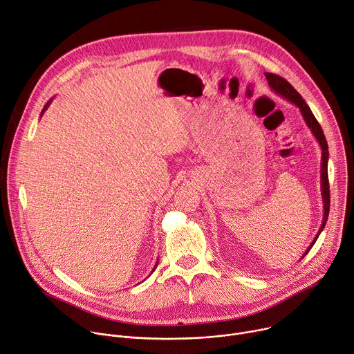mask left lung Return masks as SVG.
<instances>
[{
    "label": "left lung",
    "mask_w": 354,
    "mask_h": 354,
    "mask_svg": "<svg viewBox=\"0 0 354 354\" xmlns=\"http://www.w3.org/2000/svg\"><path fill=\"white\" fill-rule=\"evenodd\" d=\"M266 77H267L268 84L271 86L272 90H275L277 93H279L282 95V97H285L286 100H289V102L294 103L295 106H298L301 109V113H302L308 127L310 128V131L315 136V138L319 141L320 148H322V196H324V205H325V217H324L322 226H320V230H319V233H320V232L324 230L325 224L328 221L329 209H330V190H329V178H328V156H329L328 141H326L325 134L322 131V127H320V124L317 122V120L312 114L309 106L301 97V94L291 86V83H288L283 77H281V76H278L275 73H266ZM317 237H319V234L315 237L312 245L315 244ZM310 247H309V250H310ZM308 251H306V254H308ZM306 254H304V255H306Z\"/></svg>",
    "instance_id": "8db88e82"
}]
</instances>
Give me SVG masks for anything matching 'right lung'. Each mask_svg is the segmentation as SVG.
Instances as JSON below:
<instances>
[{
	"label": "right lung",
	"instance_id": "obj_1",
	"mask_svg": "<svg viewBox=\"0 0 354 354\" xmlns=\"http://www.w3.org/2000/svg\"><path fill=\"white\" fill-rule=\"evenodd\" d=\"M48 106H49V102H48V103H46V106H45V109H44V110H42V113H44V111H45V110H46V109H48ZM153 270H155V268H153Z\"/></svg>",
	"mask_w": 354,
	"mask_h": 354
}]
</instances>
